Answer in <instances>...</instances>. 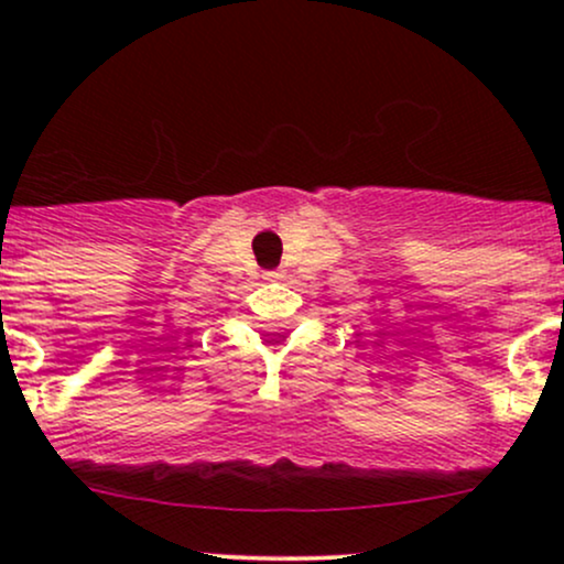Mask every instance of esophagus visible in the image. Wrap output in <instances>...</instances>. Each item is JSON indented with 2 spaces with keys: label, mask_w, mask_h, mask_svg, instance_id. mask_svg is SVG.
Returning <instances> with one entry per match:
<instances>
[{
  "label": "esophagus",
  "mask_w": 564,
  "mask_h": 564,
  "mask_svg": "<svg viewBox=\"0 0 564 564\" xmlns=\"http://www.w3.org/2000/svg\"><path fill=\"white\" fill-rule=\"evenodd\" d=\"M264 278H268V281H281V273H268V275H264Z\"/></svg>",
  "instance_id": "34e87169"
}]
</instances>
